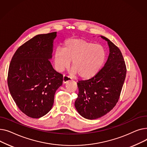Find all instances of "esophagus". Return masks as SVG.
I'll return each mask as SVG.
<instances>
[{"label": "esophagus", "instance_id": "obj_1", "mask_svg": "<svg viewBox=\"0 0 147 147\" xmlns=\"http://www.w3.org/2000/svg\"><path fill=\"white\" fill-rule=\"evenodd\" d=\"M71 80V78H70V77L69 76H65L64 75V77H63V82L64 83H67L68 82L70 81Z\"/></svg>", "mask_w": 147, "mask_h": 147}]
</instances>
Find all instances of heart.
Returning <instances> with one entry per match:
<instances>
[{
    "label": "heart",
    "mask_w": 147,
    "mask_h": 147,
    "mask_svg": "<svg viewBox=\"0 0 147 147\" xmlns=\"http://www.w3.org/2000/svg\"><path fill=\"white\" fill-rule=\"evenodd\" d=\"M105 59V51L101 45L81 38L67 40L63 49L57 48L53 55L57 70L62 72L73 61L72 73H78L85 79L95 76L101 68Z\"/></svg>",
    "instance_id": "b5f03b06"
}]
</instances>
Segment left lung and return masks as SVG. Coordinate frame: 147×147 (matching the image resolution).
Here are the masks:
<instances>
[{
    "label": "left lung",
    "mask_w": 147,
    "mask_h": 147,
    "mask_svg": "<svg viewBox=\"0 0 147 147\" xmlns=\"http://www.w3.org/2000/svg\"><path fill=\"white\" fill-rule=\"evenodd\" d=\"M110 53L104 66L93 78L78 83L74 105L84 118L94 120L110 112L119 101L126 75V67L117 46L105 37Z\"/></svg>",
    "instance_id": "8db88e82"
}]
</instances>
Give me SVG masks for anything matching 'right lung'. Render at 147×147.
Returning a JSON list of instances; mask_svg holds the SVG:
<instances>
[{"mask_svg": "<svg viewBox=\"0 0 147 147\" xmlns=\"http://www.w3.org/2000/svg\"><path fill=\"white\" fill-rule=\"evenodd\" d=\"M57 32L38 34L21 45L9 64L7 85L19 109L38 119L52 109L63 76L53 69L52 58Z\"/></svg>", "mask_w": 147, "mask_h": 147, "instance_id": "right-lung-1", "label": "right lung"}]
</instances>
